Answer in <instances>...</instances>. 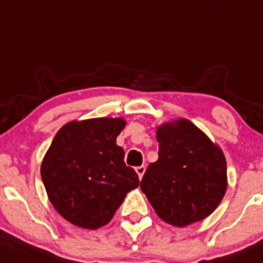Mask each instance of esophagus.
Here are the masks:
<instances>
[{"instance_id": "1", "label": "esophagus", "mask_w": 263, "mask_h": 263, "mask_svg": "<svg viewBox=\"0 0 263 263\" xmlns=\"http://www.w3.org/2000/svg\"><path fill=\"white\" fill-rule=\"evenodd\" d=\"M136 172H137V174H138L139 179H142V177H143L144 172H146V166H144V165H141V166H137L136 167Z\"/></svg>"}]
</instances>
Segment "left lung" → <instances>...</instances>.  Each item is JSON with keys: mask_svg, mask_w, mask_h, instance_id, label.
Instances as JSON below:
<instances>
[{"mask_svg": "<svg viewBox=\"0 0 263 263\" xmlns=\"http://www.w3.org/2000/svg\"><path fill=\"white\" fill-rule=\"evenodd\" d=\"M156 136L159 159L147 167L141 190L157 216L173 226L206 218L227 189L223 152L186 119L161 125Z\"/></svg>", "mask_w": 263, "mask_h": 263, "instance_id": "8db88e82", "label": "left lung"}]
</instances>
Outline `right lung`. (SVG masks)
Masks as SVG:
<instances>
[{"instance_id":"1","label":"right lung","mask_w":263,"mask_h":263,"mask_svg":"<svg viewBox=\"0 0 263 263\" xmlns=\"http://www.w3.org/2000/svg\"><path fill=\"white\" fill-rule=\"evenodd\" d=\"M122 119L72 121L54 137L41 165L47 196L59 214L82 229L96 230L111 221L138 174L126 166L116 138Z\"/></svg>"}]
</instances>
